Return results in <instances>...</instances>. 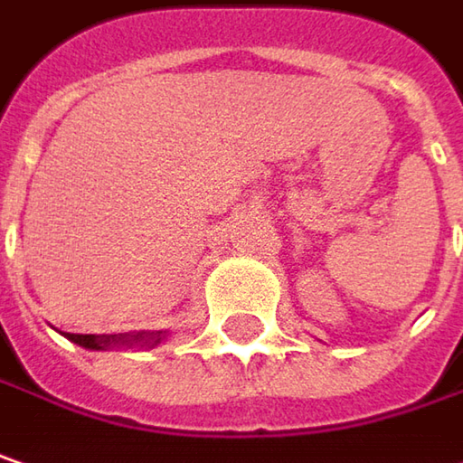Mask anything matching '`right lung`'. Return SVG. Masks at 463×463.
Wrapping results in <instances>:
<instances>
[{"label": "right lung", "instance_id": "add662e5", "mask_svg": "<svg viewBox=\"0 0 463 463\" xmlns=\"http://www.w3.org/2000/svg\"><path fill=\"white\" fill-rule=\"evenodd\" d=\"M65 338L91 348V351H107V348H154L167 338V330H154V333H118V335H78L65 333Z\"/></svg>", "mask_w": 463, "mask_h": 463}]
</instances>
